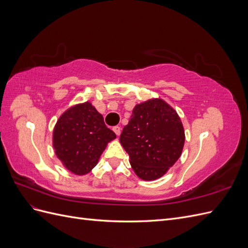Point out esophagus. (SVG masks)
<instances>
[{
    "label": "esophagus",
    "mask_w": 248,
    "mask_h": 248,
    "mask_svg": "<svg viewBox=\"0 0 248 248\" xmlns=\"http://www.w3.org/2000/svg\"><path fill=\"white\" fill-rule=\"evenodd\" d=\"M112 130H114V132L117 134V136H120V133H121V128H120L119 126H115L114 128H112Z\"/></svg>",
    "instance_id": "esophagus-1"
}]
</instances>
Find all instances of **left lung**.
Segmentation results:
<instances>
[{
  "label": "left lung",
  "instance_id": "left-lung-1",
  "mask_svg": "<svg viewBox=\"0 0 248 248\" xmlns=\"http://www.w3.org/2000/svg\"><path fill=\"white\" fill-rule=\"evenodd\" d=\"M184 128L177 111L162 99L137 104L120 137L131 168L145 181L162 177L181 156Z\"/></svg>",
  "mask_w": 248,
  "mask_h": 248
}]
</instances>
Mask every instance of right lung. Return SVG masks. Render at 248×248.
Returning a JSON list of instances; mask_svg holds the SVG:
<instances>
[{
  "instance_id": "right-lung-1",
  "label": "right lung",
  "mask_w": 248,
  "mask_h": 248,
  "mask_svg": "<svg viewBox=\"0 0 248 248\" xmlns=\"http://www.w3.org/2000/svg\"><path fill=\"white\" fill-rule=\"evenodd\" d=\"M116 139L103 117L90 102L77 104L59 118L52 132V146L63 166L78 176L96 166L107 145Z\"/></svg>"
}]
</instances>
